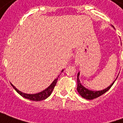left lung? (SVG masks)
Returning a JSON list of instances; mask_svg holds the SVG:
<instances>
[{
    "label": "left lung",
    "instance_id": "left-lung-1",
    "mask_svg": "<svg viewBox=\"0 0 123 123\" xmlns=\"http://www.w3.org/2000/svg\"><path fill=\"white\" fill-rule=\"evenodd\" d=\"M79 76H80V72L78 73L77 75V82H78V86H77V91L80 94L82 98H84V99H89V100H91V99H93L95 98H97L98 97H99L101 95H103V93H105L107 91L111 88V86H113V84L115 82L114 81L111 84V85L109 86V87H107L105 89H104L103 90L101 91H92L90 90L87 88H86L85 87H84L81 83H80V79H79Z\"/></svg>",
    "mask_w": 123,
    "mask_h": 123
}]
</instances>
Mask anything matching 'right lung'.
I'll return each mask as SVG.
<instances>
[{"instance_id":"right-lung-1","label":"right lung","mask_w":123,"mask_h":123,"mask_svg":"<svg viewBox=\"0 0 123 123\" xmlns=\"http://www.w3.org/2000/svg\"><path fill=\"white\" fill-rule=\"evenodd\" d=\"M63 71V70H62V72ZM59 76H58V77L56 78V79H55L53 82H52L51 85L49 86L48 88H46L45 90H44L42 92H41L39 93H35V94H28V93H23L22 92H20L18 90L17 88L15 87L14 86H13V84H12L10 83V84L12 85V86L14 88L15 90L20 95H22L23 98H25V99H28L32 101H39L44 100L50 96V95L51 94V93L53 90V89L55 88V86H56V84L57 82V80H58V78H59Z\"/></svg>"}]
</instances>
